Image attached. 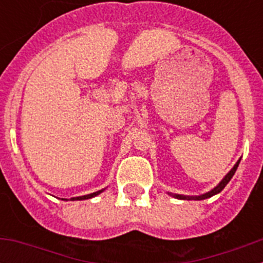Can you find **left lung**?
Segmentation results:
<instances>
[{"label":"left lung","instance_id":"left-lung-1","mask_svg":"<svg viewBox=\"0 0 263 263\" xmlns=\"http://www.w3.org/2000/svg\"><path fill=\"white\" fill-rule=\"evenodd\" d=\"M240 160L241 159L237 160V163L234 164L233 168H232L231 171H229V173L227 174V175H225V178L222 179L221 182L218 183V184L216 185V187L213 188V190H211V191H208V192H205V194L200 195V196H185V195H178V194H168V195H171V196L175 197V199H180V200H204V199L212 197L213 195L220 194V192H221L222 190H224V188H225V185H227L228 183H229V180H231V179L233 178V175H234V173H236L237 167H238V164H240Z\"/></svg>","mask_w":263,"mask_h":263}]
</instances>
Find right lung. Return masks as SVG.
I'll return each mask as SVG.
<instances>
[{
	"label": "right lung",
	"mask_w": 263,
	"mask_h": 263,
	"mask_svg": "<svg viewBox=\"0 0 263 263\" xmlns=\"http://www.w3.org/2000/svg\"><path fill=\"white\" fill-rule=\"evenodd\" d=\"M104 190H100V191L97 192H93V194H89V195H84V196H78V197H71V200H87V199H90V197H95L97 196L99 194H101ZM62 200H64V199H62Z\"/></svg>",
	"instance_id": "right-lung-1"
}]
</instances>
